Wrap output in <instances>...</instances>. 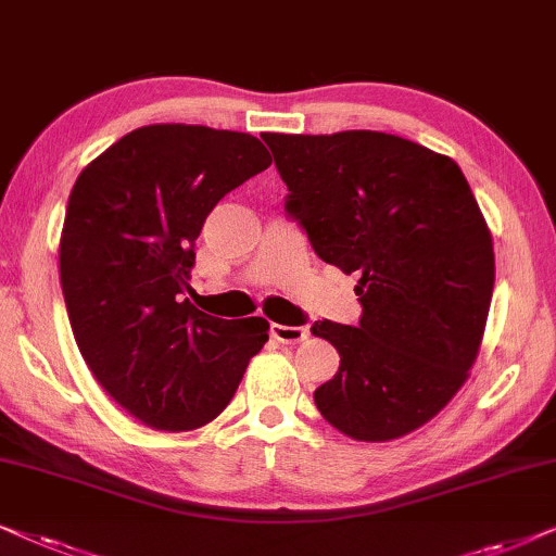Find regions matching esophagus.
<instances>
[{
    "mask_svg": "<svg viewBox=\"0 0 556 556\" xmlns=\"http://www.w3.org/2000/svg\"><path fill=\"white\" fill-rule=\"evenodd\" d=\"M307 336H309V330L302 328V325L271 323V338H277L279 343H302Z\"/></svg>",
    "mask_w": 556,
    "mask_h": 556,
    "instance_id": "obj_1",
    "label": "esophagus"
}]
</instances>
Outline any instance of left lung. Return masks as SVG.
I'll use <instances>...</instances> for the list:
<instances>
[{
    "instance_id": "1",
    "label": "left lung",
    "mask_w": 556,
    "mask_h": 556,
    "mask_svg": "<svg viewBox=\"0 0 556 556\" xmlns=\"http://www.w3.org/2000/svg\"><path fill=\"white\" fill-rule=\"evenodd\" d=\"M262 139L287 216L325 264L361 274L358 325H313L340 355L317 409L353 440L409 434L457 394L483 340L495 262L470 185L445 154L383 131Z\"/></svg>"
}]
</instances>
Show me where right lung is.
<instances>
[{
  "label": "right lung",
  "instance_id": "obj_1",
  "mask_svg": "<svg viewBox=\"0 0 556 556\" xmlns=\"http://www.w3.org/2000/svg\"><path fill=\"white\" fill-rule=\"evenodd\" d=\"M269 165L243 131L152 124L73 185L61 236L73 336L96 381L147 427L208 425L269 340L264 317L220 320L182 300L208 213Z\"/></svg>",
  "mask_w": 556,
  "mask_h": 556
}]
</instances>
